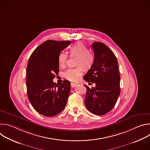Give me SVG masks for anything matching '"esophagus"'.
Listing matches in <instances>:
<instances>
[{"label":"esophagus","mask_w":150,"mask_h":150,"mask_svg":"<svg viewBox=\"0 0 150 150\" xmlns=\"http://www.w3.org/2000/svg\"><path fill=\"white\" fill-rule=\"evenodd\" d=\"M71 84V87H72V88H74V87H75V86H76V85L78 84V82H72Z\"/></svg>","instance_id":"1"}]
</instances>
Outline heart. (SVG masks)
Wrapping results in <instances>:
<instances>
[{"instance_id":"1","label":"heart","mask_w":150,"mask_h":150,"mask_svg":"<svg viewBox=\"0 0 150 150\" xmlns=\"http://www.w3.org/2000/svg\"><path fill=\"white\" fill-rule=\"evenodd\" d=\"M68 51L70 56H76V65L79 66L75 68L68 69L64 76L71 81H76L82 74L83 68L89 70L94 65L95 61L94 54L89 51L88 48L81 42H77L71 46ZM68 59L66 53L61 52L58 55V62L60 67L65 66Z\"/></svg>"}]
</instances>
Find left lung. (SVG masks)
<instances>
[{
	"label": "left lung",
	"mask_w": 150,
	"mask_h": 150,
	"mask_svg": "<svg viewBox=\"0 0 150 150\" xmlns=\"http://www.w3.org/2000/svg\"><path fill=\"white\" fill-rule=\"evenodd\" d=\"M92 47L95 61L83 78L96 87L87 88L85 104L87 109L96 115H104L115 106L120 93L118 63L113 52L103 42H94Z\"/></svg>",
	"instance_id": "left-lung-1"
}]
</instances>
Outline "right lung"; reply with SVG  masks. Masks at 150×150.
I'll use <instances>...</instances> for the list:
<instances>
[{
	"label": "right lung",
	"mask_w": 150,
	"mask_h": 150,
	"mask_svg": "<svg viewBox=\"0 0 150 150\" xmlns=\"http://www.w3.org/2000/svg\"><path fill=\"white\" fill-rule=\"evenodd\" d=\"M71 43V41L47 40L34 50L28 60L26 80L28 97L34 109L43 116H55L65 108L70 82L64 80L56 85L53 79L59 71L58 55Z\"/></svg>",
	"instance_id": "right-lung-1"
}]
</instances>
